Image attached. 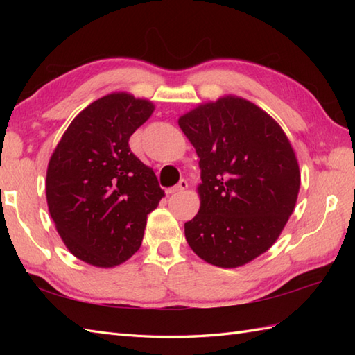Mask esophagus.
Here are the masks:
<instances>
[{
  "label": "esophagus",
  "mask_w": 355,
  "mask_h": 355,
  "mask_svg": "<svg viewBox=\"0 0 355 355\" xmlns=\"http://www.w3.org/2000/svg\"><path fill=\"white\" fill-rule=\"evenodd\" d=\"M184 189H187V182H186V180H180L178 184H175L173 187H169V189L166 191V193L172 195V193H177V192H183Z\"/></svg>",
  "instance_id": "esophagus-1"
}]
</instances>
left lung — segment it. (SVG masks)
Wrapping results in <instances>:
<instances>
[{
  "mask_svg": "<svg viewBox=\"0 0 355 355\" xmlns=\"http://www.w3.org/2000/svg\"><path fill=\"white\" fill-rule=\"evenodd\" d=\"M200 157L201 206L184 224L201 259L235 268L276 243L296 206L300 172L282 128L235 96L200 105L178 119Z\"/></svg>",
  "mask_w": 355,
  "mask_h": 355,
  "instance_id": "obj_1",
  "label": "left lung"
}]
</instances>
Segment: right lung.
<instances>
[{
  "label": "right lung",
  "instance_id": "right-lung-1",
  "mask_svg": "<svg viewBox=\"0 0 355 355\" xmlns=\"http://www.w3.org/2000/svg\"><path fill=\"white\" fill-rule=\"evenodd\" d=\"M154 105L128 93L89 103L53 153L45 193L67 248L89 266L114 267L139 250L148 214L164 192L154 171L130 149V137Z\"/></svg>",
  "mask_w": 355,
  "mask_h": 355
}]
</instances>
